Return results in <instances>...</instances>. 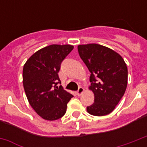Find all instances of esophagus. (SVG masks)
<instances>
[{"label":"esophagus","instance_id":"obj_1","mask_svg":"<svg viewBox=\"0 0 147 147\" xmlns=\"http://www.w3.org/2000/svg\"><path fill=\"white\" fill-rule=\"evenodd\" d=\"M84 91H85V90H84V88H83L82 87H79L78 88V91H77V94H78V95H81V94L84 92Z\"/></svg>","mask_w":147,"mask_h":147}]
</instances>
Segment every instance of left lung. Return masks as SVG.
I'll return each mask as SVG.
<instances>
[{"mask_svg": "<svg viewBox=\"0 0 147 147\" xmlns=\"http://www.w3.org/2000/svg\"><path fill=\"white\" fill-rule=\"evenodd\" d=\"M78 54L91 72L90 82L94 102L87 107L94 116L111 113L125 93L127 68L118 53L99 44L79 45Z\"/></svg>", "mask_w": 147, "mask_h": 147, "instance_id": "8db88e82", "label": "left lung"}]
</instances>
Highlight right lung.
<instances>
[{
  "label": "right lung",
  "instance_id": "right-lung-1",
  "mask_svg": "<svg viewBox=\"0 0 147 147\" xmlns=\"http://www.w3.org/2000/svg\"><path fill=\"white\" fill-rule=\"evenodd\" d=\"M71 45L53 44L36 52L23 69V84L31 107L42 118L55 121L66 112L73 95L63 89L59 77L61 63L71 53Z\"/></svg>",
  "mask_w": 147,
  "mask_h": 147
}]
</instances>
